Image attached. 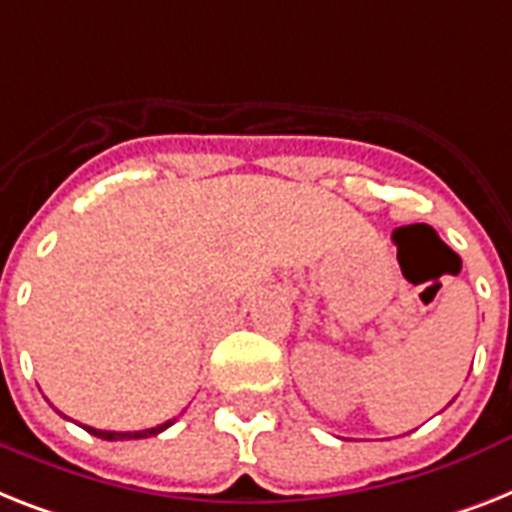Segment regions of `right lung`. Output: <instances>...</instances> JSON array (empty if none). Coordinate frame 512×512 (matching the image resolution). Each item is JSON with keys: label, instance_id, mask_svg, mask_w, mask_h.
<instances>
[{"label": "right lung", "instance_id": "add662e5", "mask_svg": "<svg viewBox=\"0 0 512 512\" xmlns=\"http://www.w3.org/2000/svg\"><path fill=\"white\" fill-rule=\"evenodd\" d=\"M168 426H173V421H165L155 429H144V431H99V429H91V426H83V429L89 431V434L99 436V439H107V442H120V439H147V436H155L160 431H165Z\"/></svg>", "mask_w": 512, "mask_h": 512}]
</instances>
